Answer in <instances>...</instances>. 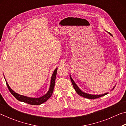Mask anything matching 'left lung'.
I'll return each instance as SVG.
<instances>
[{
	"label": "left lung",
	"mask_w": 126,
	"mask_h": 126,
	"mask_svg": "<svg viewBox=\"0 0 126 126\" xmlns=\"http://www.w3.org/2000/svg\"><path fill=\"white\" fill-rule=\"evenodd\" d=\"M107 33H109L111 36H112L110 33H108V32H107ZM69 76H70V78H71L72 83V84H73V86L74 87V89H75V91H76V92L77 93V94H78L79 95H80V96L83 97H84V98H88V99H93L98 98L101 97L102 96H104V95L107 94L108 93V92H107V93H105L104 94H89V93H87L86 92H84L81 90V89L78 87L77 85L76 84V83L74 82V81L73 80V79L72 78L71 76V74H69ZM115 87H116V85H115L113 88L112 89L111 91H112L113 89Z\"/></svg>",
	"instance_id": "obj_1"
}]
</instances>
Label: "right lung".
Masks as SVG:
<instances>
[{
  "label": "right lung",
  "instance_id": "add662e5",
  "mask_svg": "<svg viewBox=\"0 0 126 126\" xmlns=\"http://www.w3.org/2000/svg\"><path fill=\"white\" fill-rule=\"evenodd\" d=\"M57 69H58V68H55L52 74V77H51L50 79V87L49 88L48 91L45 94L39 98L29 97L21 95L18 93H16V92H14L11 88H10L9 84H8L7 83V80L5 79V77H4V78H5L6 83H7V87L8 89H9V91L10 92V93H12V94L13 95L16 99H18V101H19L20 102H24V103L32 104V105H40V104H42L43 103H44V102H46L48 99L50 98L51 96H52L53 92V90H54V87L55 86V78H56Z\"/></svg>",
  "mask_w": 126,
  "mask_h": 126
}]
</instances>
